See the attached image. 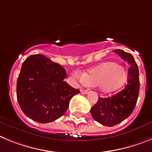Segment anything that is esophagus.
<instances>
[{
	"label": "esophagus",
	"instance_id": "1",
	"mask_svg": "<svg viewBox=\"0 0 152 152\" xmlns=\"http://www.w3.org/2000/svg\"><path fill=\"white\" fill-rule=\"evenodd\" d=\"M81 93L82 94H88L89 90H87V89H81Z\"/></svg>",
	"mask_w": 152,
	"mask_h": 152
}]
</instances>
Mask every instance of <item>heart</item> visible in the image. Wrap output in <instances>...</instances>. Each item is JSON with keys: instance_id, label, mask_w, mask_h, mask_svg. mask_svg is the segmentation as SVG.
I'll return each instance as SVG.
<instances>
[{"instance_id": "b5f03b06", "label": "heart", "mask_w": 152, "mask_h": 152, "mask_svg": "<svg viewBox=\"0 0 152 152\" xmlns=\"http://www.w3.org/2000/svg\"><path fill=\"white\" fill-rule=\"evenodd\" d=\"M128 79V70L125 66L115 62H105L83 74L82 82L89 86H96L104 93L117 90Z\"/></svg>"}]
</instances>
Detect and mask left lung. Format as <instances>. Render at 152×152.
Returning <instances> with one entry per match:
<instances>
[{
    "instance_id": "8db88e82",
    "label": "left lung",
    "mask_w": 152,
    "mask_h": 152,
    "mask_svg": "<svg viewBox=\"0 0 152 152\" xmlns=\"http://www.w3.org/2000/svg\"><path fill=\"white\" fill-rule=\"evenodd\" d=\"M114 51L130 67L124 89L108 98H101L91 108L93 119L105 126H114L127 118L134 109L139 93V72L136 62L131 53L122 50Z\"/></svg>"
}]
</instances>
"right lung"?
<instances>
[{"label":"right lung","instance_id":"obj_1","mask_svg":"<svg viewBox=\"0 0 152 152\" xmlns=\"http://www.w3.org/2000/svg\"><path fill=\"white\" fill-rule=\"evenodd\" d=\"M66 76L61 65L43 55L27 57L17 83V98L23 113L40 123L53 122L63 115L72 96L80 92L63 80Z\"/></svg>","mask_w":152,"mask_h":152}]
</instances>
